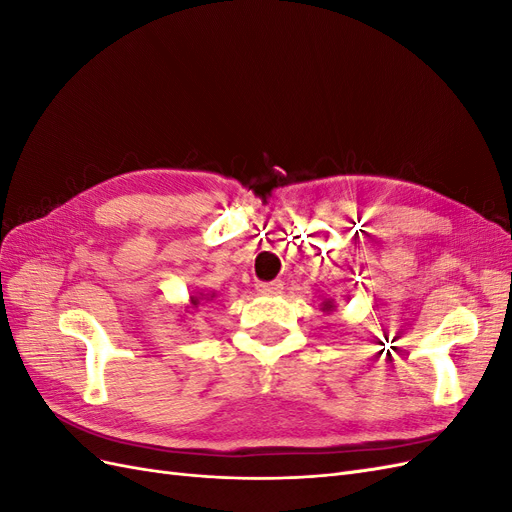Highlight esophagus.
Wrapping results in <instances>:
<instances>
[{
    "instance_id": "1",
    "label": "esophagus",
    "mask_w": 512,
    "mask_h": 512,
    "mask_svg": "<svg viewBox=\"0 0 512 512\" xmlns=\"http://www.w3.org/2000/svg\"><path fill=\"white\" fill-rule=\"evenodd\" d=\"M280 288H282L280 282H260V284H256V290L260 294H277V292H280Z\"/></svg>"
}]
</instances>
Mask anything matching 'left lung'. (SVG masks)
<instances>
[{
  "instance_id": "8db88e82",
  "label": "left lung",
  "mask_w": 512,
  "mask_h": 512,
  "mask_svg": "<svg viewBox=\"0 0 512 512\" xmlns=\"http://www.w3.org/2000/svg\"><path fill=\"white\" fill-rule=\"evenodd\" d=\"M333 301H324V307H322V312H333Z\"/></svg>"
}]
</instances>
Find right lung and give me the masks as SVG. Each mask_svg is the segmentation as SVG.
Here are the masks:
<instances>
[{"instance_id": "add662e5", "label": "right lung", "mask_w": 512, "mask_h": 512, "mask_svg": "<svg viewBox=\"0 0 512 512\" xmlns=\"http://www.w3.org/2000/svg\"><path fill=\"white\" fill-rule=\"evenodd\" d=\"M215 297V294H200V297H190V303H192V307H198V303H200V299H207V301H211Z\"/></svg>"}]
</instances>
